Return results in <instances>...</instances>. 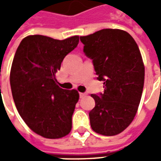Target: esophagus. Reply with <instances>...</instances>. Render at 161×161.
Listing matches in <instances>:
<instances>
[{"label": "esophagus", "mask_w": 161, "mask_h": 161, "mask_svg": "<svg viewBox=\"0 0 161 161\" xmlns=\"http://www.w3.org/2000/svg\"><path fill=\"white\" fill-rule=\"evenodd\" d=\"M86 96H87V94H86V93H79V97H80V98L85 97Z\"/></svg>", "instance_id": "esophagus-1"}]
</instances>
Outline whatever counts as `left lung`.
Segmentation results:
<instances>
[{"instance_id": "1", "label": "left lung", "mask_w": 161, "mask_h": 161, "mask_svg": "<svg viewBox=\"0 0 161 161\" xmlns=\"http://www.w3.org/2000/svg\"><path fill=\"white\" fill-rule=\"evenodd\" d=\"M84 53L92 59L104 92L91 95L95 108L89 113L91 128L113 136L128 128L142 98L145 67L133 37L120 29H103L80 37Z\"/></svg>"}]
</instances>
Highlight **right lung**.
<instances>
[{"mask_svg": "<svg viewBox=\"0 0 161 161\" xmlns=\"http://www.w3.org/2000/svg\"><path fill=\"white\" fill-rule=\"evenodd\" d=\"M78 42V36L58 40L29 35L16 50L10 71L13 98L23 121L45 138H62L71 130L79 94L60 88L55 75Z\"/></svg>", "mask_w": 161, "mask_h": 161, "instance_id": "obj_1", "label": "right lung"}]
</instances>
